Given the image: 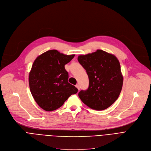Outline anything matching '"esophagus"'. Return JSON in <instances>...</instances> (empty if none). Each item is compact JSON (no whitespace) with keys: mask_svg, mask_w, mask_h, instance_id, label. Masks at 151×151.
I'll return each mask as SVG.
<instances>
[{"mask_svg":"<svg viewBox=\"0 0 151 151\" xmlns=\"http://www.w3.org/2000/svg\"><path fill=\"white\" fill-rule=\"evenodd\" d=\"M76 87L78 89V90L80 89V87H79V84H76Z\"/></svg>","mask_w":151,"mask_h":151,"instance_id":"obj_1","label":"esophagus"}]
</instances>
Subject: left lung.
I'll use <instances>...</instances> for the list:
<instances>
[{"instance_id": "obj_1", "label": "left lung", "mask_w": 151, "mask_h": 151, "mask_svg": "<svg viewBox=\"0 0 151 151\" xmlns=\"http://www.w3.org/2000/svg\"><path fill=\"white\" fill-rule=\"evenodd\" d=\"M78 62L88 76L89 86L81 90L79 98L88 107L96 110H104L112 105L122 91L123 76L115 56L101 50L79 55Z\"/></svg>"}]
</instances>
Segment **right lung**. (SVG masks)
Wrapping results in <instances>:
<instances>
[{"instance_id": "add662e5", "label": "right lung", "mask_w": 151, "mask_h": 151, "mask_svg": "<svg viewBox=\"0 0 151 151\" xmlns=\"http://www.w3.org/2000/svg\"><path fill=\"white\" fill-rule=\"evenodd\" d=\"M75 55H66L51 50L37 57L29 73L30 92L36 103L46 111L61 107L78 88L68 82L64 65Z\"/></svg>"}]
</instances>
